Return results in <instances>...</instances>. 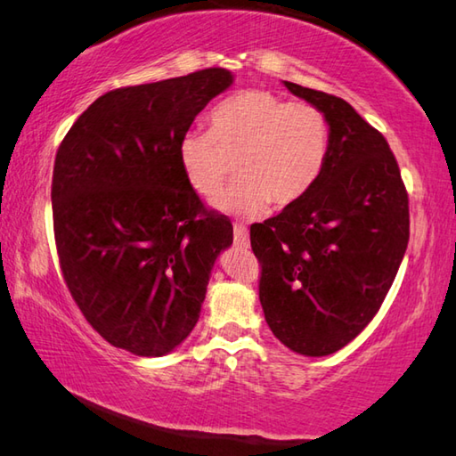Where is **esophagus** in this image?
I'll list each match as a JSON object with an SVG mask.
<instances>
[{"label":"esophagus","mask_w":456,"mask_h":456,"mask_svg":"<svg viewBox=\"0 0 456 456\" xmlns=\"http://www.w3.org/2000/svg\"><path fill=\"white\" fill-rule=\"evenodd\" d=\"M234 242H236V246H240V248H248L250 246L248 230H246L244 226H234Z\"/></svg>","instance_id":"obj_1"}]
</instances>
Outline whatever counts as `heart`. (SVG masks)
Instances as JSON below:
<instances>
[{
	"mask_svg": "<svg viewBox=\"0 0 456 456\" xmlns=\"http://www.w3.org/2000/svg\"><path fill=\"white\" fill-rule=\"evenodd\" d=\"M330 151V124L306 102H289L266 90L228 95L210 111V132L188 130L178 159L191 188L218 194L238 154L240 180L214 200L236 218H256L273 202L284 210L305 200L321 180Z\"/></svg>",
	"mask_w": 456,
	"mask_h": 456,
	"instance_id": "obj_1",
	"label": "heart"
}]
</instances>
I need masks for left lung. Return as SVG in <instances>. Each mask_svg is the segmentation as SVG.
<instances>
[{"mask_svg":"<svg viewBox=\"0 0 456 456\" xmlns=\"http://www.w3.org/2000/svg\"><path fill=\"white\" fill-rule=\"evenodd\" d=\"M330 124L321 180L298 204L250 226L262 265L260 305L274 337L326 356L364 330L409 244V196L379 130L337 95L284 82Z\"/></svg>","mask_w":456,"mask_h":456,"instance_id":"1","label":"left lung"}]
</instances>
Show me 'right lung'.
Instances as JSON below:
<instances>
[{"label":"right lung","mask_w":456,"mask_h":456,"mask_svg":"<svg viewBox=\"0 0 456 456\" xmlns=\"http://www.w3.org/2000/svg\"><path fill=\"white\" fill-rule=\"evenodd\" d=\"M234 76L208 68L100 95L60 143L52 210L60 266L111 346L164 356L194 329L216 258L232 244L183 175L178 142Z\"/></svg>","instance_id":"1"}]
</instances>
